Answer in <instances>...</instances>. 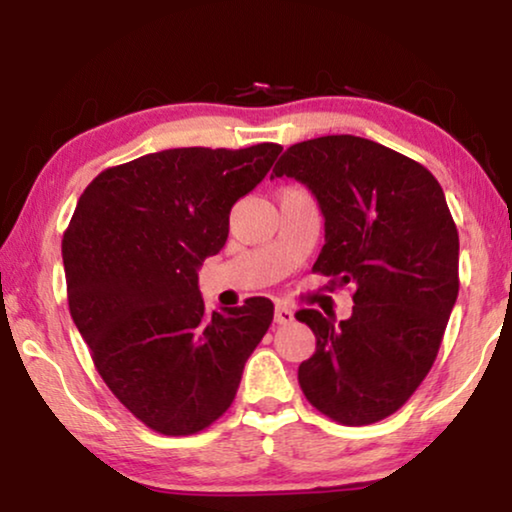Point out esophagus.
Here are the masks:
<instances>
[{
  "label": "esophagus",
  "mask_w": 512,
  "mask_h": 512,
  "mask_svg": "<svg viewBox=\"0 0 512 512\" xmlns=\"http://www.w3.org/2000/svg\"><path fill=\"white\" fill-rule=\"evenodd\" d=\"M293 321V310L286 303H277L275 305V324H279V326H286V324H291Z\"/></svg>",
  "instance_id": "obj_1"
}]
</instances>
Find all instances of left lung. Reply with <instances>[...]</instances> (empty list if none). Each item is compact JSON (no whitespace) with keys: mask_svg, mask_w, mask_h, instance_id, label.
<instances>
[{"mask_svg":"<svg viewBox=\"0 0 512 512\" xmlns=\"http://www.w3.org/2000/svg\"><path fill=\"white\" fill-rule=\"evenodd\" d=\"M275 177L305 184L324 214L312 270L354 286L345 321L296 312L317 338L300 389L333 422H380L429 375L457 303L459 233L443 188L424 165L354 135L289 146Z\"/></svg>","mask_w":512,"mask_h":512,"instance_id":"8db88e82","label":"left lung"}]
</instances>
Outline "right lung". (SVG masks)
Wrapping results in <instances>:
<instances>
[{"instance_id": "1", "label": "right lung", "mask_w": 512, "mask_h": 512, "mask_svg": "<svg viewBox=\"0 0 512 512\" xmlns=\"http://www.w3.org/2000/svg\"><path fill=\"white\" fill-rule=\"evenodd\" d=\"M282 146L167 149L90 181L62 237L69 312L118 401L163 436H191L230 408L275 305L209 314L198 268L228 240L230 209Z\"/></svg>"}]
</instances>
